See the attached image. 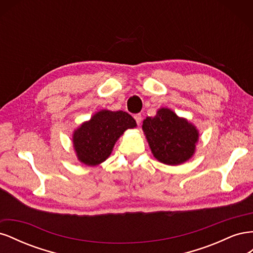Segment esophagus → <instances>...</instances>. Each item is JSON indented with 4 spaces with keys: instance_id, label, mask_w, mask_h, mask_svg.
I'll return each mask as SVG.
<instances>
[{
    "instance_id": "34e87169",
    "label": "esophagus",
    "mask_w": 253,
    "mask_h": 253,
    "mask_svg": "<svg viewBox=\"0 0 253 253\" xmlns=\"http://www.w3.org/2000/svg\"><path fill=\"white\" fill-rule=\"evenodd\" d=\"M134 118H135V120H136V122H137V125H140V122H141V114H136V115H134Z\"/></svg>"
}]
</instances>
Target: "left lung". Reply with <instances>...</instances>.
Instances as JSON below:
<instances>
[{"mask_svg":"<svg viewBox=\"0 0 253 253\" xmlns=\"http://www.w3.org/2000/svg\"><path fill=\"white\" fill-rule=\"evenodd\" d=\"M142 129L158 162L177 166L193 156L198 141L196 127L170 109H159L155 117L143 120Z\"/></svg>","mask_w":253,"mask_h":253,"instance_id":"left-lung-1","label":"left lung"}]
</instances>
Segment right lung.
<instances>
[{
  "mask_svg": "<svg viewBox=\"0 0 253 253\" xmlns=\"http://www.w3.org/2000/svg\"><path fill=\"white\" fill-rule=\"evenodd\" d=\"M136 126L134 118L126 112L99 111L74 132L73 144L78 160L86 166L103 163L126 129Z\"/></svg>",
  "mask_w": 253,
  "mask_h": 253,
  "instance_id": "add662e5",
  "label": "right lung"
}]
</instances>
